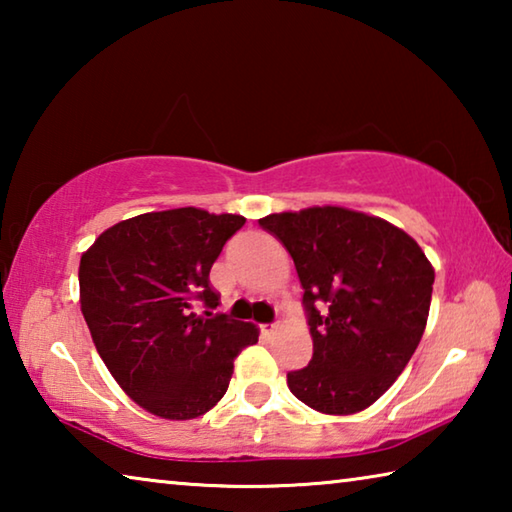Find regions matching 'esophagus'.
Returning a JSON list of instances; mask_svg holds the SVG:
<instances>
[{"label": "esophagus", "instance_id": "1", "mask_svg": "<svg viewBox=\"0 0 512 512\" xmlns=\"http://www.w3.org/2000/svg\"><path fill=\"white\" fill-rule=\"evenodd\" d=\"M277 329H280V323H271V325H262V332L266 334V336H273V334H277Z\"/></svg>", "mask_w": 512, "mask_h": 512}]
</instances>
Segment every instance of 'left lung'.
Masks as SVG:
<instances>
[{
  "instance_id": "1",
  "label": "left lung",
  "mask_w": 512,
  "mask_h": 512,
  "mask_svg": "<svg viewBox=\"0 0 512 512\" xmlns=\"http://www.w3.org/2000/svg\"><path fill=\"white\" fill-rule=\"evenodd\" d=\"M259 225L289 250L314 339L291 393L311 409H368L413 357L427 325L433 268L422 248L384 219L345 207L268 214Z\"/></svg>"
}]
</instances>
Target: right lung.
Instances as JSON below:
<instances>
[{
  "label": "right lung",
  "mask_w": 512,
  "mask_h": 512,
  "mask_svg": "<svg viewBox=\"0 0 512 512\" xmlns=\"http://www.w3.org/2000/svg\"><path fill=\"white\" fill-rule=\"evenodd\" d=\"M239 214L196 207L149 212L112 225L83 253L81 311L110 375L153 415L192 420L228 391L255 325L214 314L210 268ZM203 301V317L193 302Z\"/></svg>",
  "instance_id": "1"
}]
</instances>
